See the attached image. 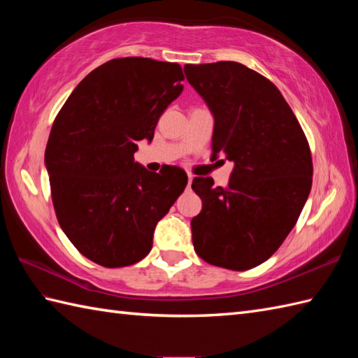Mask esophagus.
Instances as JSON below:
<instances>
[{
    "label": "esophagus",
    "instance_id": "34e87169",
    "mask_svg": "<svg viewBox=\"0 0 358 358\" xmlns=\"http://www.w3.org/2000/svg\"><path fill=\"white\" fill-rule=\"evenodd\" d=\"M192 180H194V177L191 173L187 175V189H191V185H192Z\"/></svg>",
    "mask_w": 358,
    "mask_h": 358
}]
</instances>
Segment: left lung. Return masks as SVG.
Listing matches in <instances>:
<instances>
[{
    "mask_svg": "<svg viewBox=\"0 0 358 358\" xmlns=\"http://www.w3.org/2000/svg\"><path fill=\"white\" fill-rule=\"evenodd\" d=\"M185 73L214 115V155L235 164L226 187L209 177L192 181L203 201L191 222L194 249L209 264L252 269L281 246L308 200V138L275 85L249 67L186 64Z\"/></svg>",
    "mask_w": 358,
    "mask_h": 358,
    "instance_id": "8db88e82",
    "label": "left lung"
}]
</instances>
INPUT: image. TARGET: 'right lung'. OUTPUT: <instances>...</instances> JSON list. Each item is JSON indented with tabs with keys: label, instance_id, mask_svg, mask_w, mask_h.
Listing matches in <instances>:
<instances>
[{
	"label": "right lung",
	"instance_id": "right-lung-1",
	"mask_svg": "<svg viewBox=\"0 0 358 358\" xmlns=\"http://www.w3.org/2000/svg\"><path fill=\"white\" fill-rule=\"evenodd\" d=\"M185 80L177 63L115 58L73 89L45 148L53 209L80 254L123 268L149 254L157 223L185 191L187 175L134 162L138 141L154 138L162 113Z\"/></svg>",
	"mask_w": 358,
	"mask_h": 358
}]
</instances>
